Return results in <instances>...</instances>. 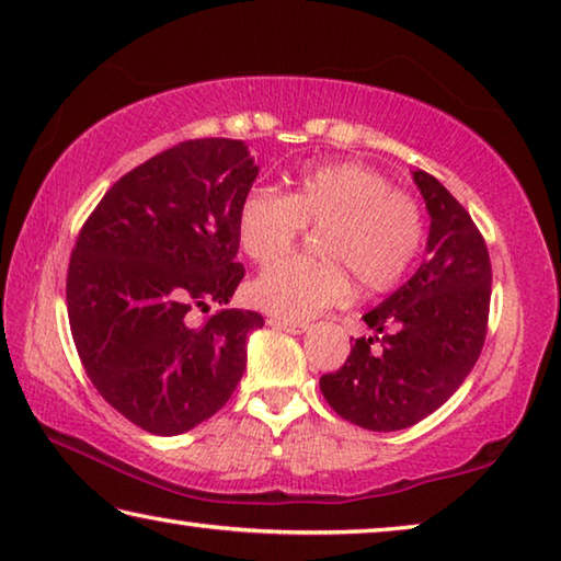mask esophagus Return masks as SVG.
Wrapping results in <instances>:
<instances>
[{
    "mask_svg": "<svg viewBox=\"0 0 561 561\" xmlns=\"http://www.w3.org/2000/svg\"><path fill=\"white\" fill-rule=\"evenodd\" d=\"M267 324L274 329H282V331H289V334H304L309 327L307 324H297V321H287V319H277V317H270Z\"/></svg>",
    "mask_w": 561,
    "mask_h": 561,
    "instance_id": "esophagus-1",
    "label": "esophagus"
}]
</instances>
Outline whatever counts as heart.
<instances>
[{
    "mask_svg": "<svg viewBox=\"0 0 561 561\" xmlns=\"http://www.w3.org/2000/svg\"><path fill=\"white\" fill-rule=\"evenodd\" d=\"M304 226L320 227V257L274 263L247 289L254 307L287 321L344 304L351 297L347 268L368 294L393 289L411 272L425 240L415 197L358 163L304 170L287 195L254 187L237 207V240L254 264L280 256Z\"/></svg>",
    "mask_w": 561,
    "mask_h": 561,
    "instance_id": "heart-1",
    "label": "heart"
}]
</instances>
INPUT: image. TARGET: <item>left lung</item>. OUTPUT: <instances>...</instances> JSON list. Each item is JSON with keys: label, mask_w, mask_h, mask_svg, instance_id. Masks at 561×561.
Returning <instances> with one entry per match:
<instances>
[{"label": "left lung", "mask_w": 561, "mask_h": 561, "mask_svg": "<svg viewBox=\"0 0 561 561\" xmlns=\"http://www.w3.org/2000/svg\"><path fill=\"white\" fill-rule=\"evenodd\" d=\"M431 213L428 257L381 307L364 314L374 336L356 339L321 393L348 423L403 431L448 401L488 336L492 267L485 237L438 180L415 170Z\"/></svg>", "instance_id": "8db88e82"}]
</instances>
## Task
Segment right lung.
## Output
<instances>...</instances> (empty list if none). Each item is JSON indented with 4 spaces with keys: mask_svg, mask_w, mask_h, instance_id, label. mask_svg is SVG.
<instances>
[{
    "mask_svg": "<svg viewBox=\"0 0 561 561\" xmlns=\"http://www.w3.org/2000/svg\"><path fill=\"white\" fill-rule=\"evenodd\" d=\"M257 178L242 140H185L108 187L76 237L66 307L103 401L156 435H178L230 401L257 311L230 304L237 207ZM195 310L208 317L195 322Z\"/></svg>",
    "mask_w": 561,
    "mask_h": 561,
    "instance_id": "obj_1",
    "label": "right lung"
}]
</instances>
